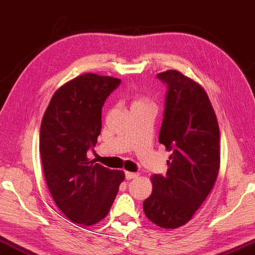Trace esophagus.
<instances>
[{"label":"esophagus","instance_id":"1","mask_svg":"<svg viewBox=\"0 0 255 255\" xmlns=\"http://www.w3.org/2000/svg\"><path fill=\"white\" fill-rule=\"evenodd\" d=\"M138 176H139L138 172H130V171L125 172V177H126V179H128V180L137 178V177H138Z\"/></svg>","mask_w":255,"mask_h":255}]
</instances>
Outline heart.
Masks as SVG:
<instances>
[{"instance_id":"obj_1","label":"heart","mask_w":255,"mask_h":255,"mask_svg":"<svg viewBox=\"0 0 255 255\" xmlns=\"http://www.w3.org/2000/svg\"><path fill=\"white\" fill-rule=\"evenodd\" d=\"M143 106H153L151 100L146 95L142 93H135L132 95V108L134 107H143Z\"/></svg>"}]
</instances>
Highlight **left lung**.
<instances>
[{
  "label": "left lung",
  "instance_id": "obj_1",
  "mask_svg": "<svg viewBox=\"0 0 255 255\" xmlns=\"http://www.w3.org/2000/svg\"><path fill=\"white\" fill-rule=\"evenodd\" d=\"M167 84L159 142L171 151L165 176L151 177L145 216L164 229L192 219L211 192L220 167L219 125L210 99L195 80L177 70L157 74Z\"/></svg>",
  "mask_w": 255,
  "mask_h": 255
}]
</instances>
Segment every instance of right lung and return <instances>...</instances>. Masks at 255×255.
<instances>
[{
	"mask_svg": "<svg viewBox=\"0 0 255 255\" xmlns=\"http://www.w3.org/2000/svg\"><path fill=\"white\" fill-rule=\"evenodd\" d=\"M121 79L84 74L56 90L44 113L39 152L44 176L56 207L70 221L93 226L106 218L123 170L87 157L102 128V107Z\"/></svg>",
	"mask_w": 255,
	"mask_h": 255,
	"instance_id": "right-lung-1",
	"label": "right lung"
}]
</instances>
